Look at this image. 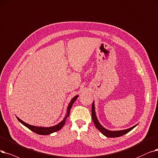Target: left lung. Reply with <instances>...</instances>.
<instances>
[{
  "label": "left lung",
  "mask_w": 158,
  "mask_h": 158,
  "mask_svg": "<svg viewBox=\"0 0 158 158\" xmlns=\"http://www.w3.org/2000/svg\"><path fill=\"white\" fill-rule=\"evenodd\" d=\"M94 105L95 104H94V101L92 103V118L93 122L94 123L95 127L97 128L102 134L105 135L106 137H108V138H118V137L122 136L123 135L126 134L127 133L129 132L130 130H132L134 127H135L137 125H138V124H137L131 128H129L126 130H118V131H111V130H107L102 127L100 124V123L99 122V121L97 118V116H96Z\"/></svg>",
  "instance_id": "1"
}]
</instances>
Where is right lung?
<instances>
[{"label": "right lung", "mask_w": 158, "mask_h": 158, "mask_svg": "<svg viewBox=\"0 0 158 158\" xmlns=\"http://www.w3.org/2000/svg\"><path fill=\"white\" fill-rule=\"evenodd\" d=\"M78 95H75V97H73L72 100L70 101V103L68 104V108H67V112H66V114L65 115L64 118L63 119V121H61L59 123H58L57 125L53 126V127H36V126H33L31 125L28 124L25 122H24L23 121H22L20 119H19L18 117H17V119L19 120V121L20 123H21L23 125H24L25 127H26L28 128H29L30 130H31V131L34 132L35 133L39 134V135H48L52 133H53L55 132H57L58 130H59L61 128H62L64 125L65 124L66 120L67 119V118L69 116L70 112V109L73 104V102L75 101V100L77 99V98H78Z\"/></svg>", "instance_id": "right-lung-1"}]
</instances>
